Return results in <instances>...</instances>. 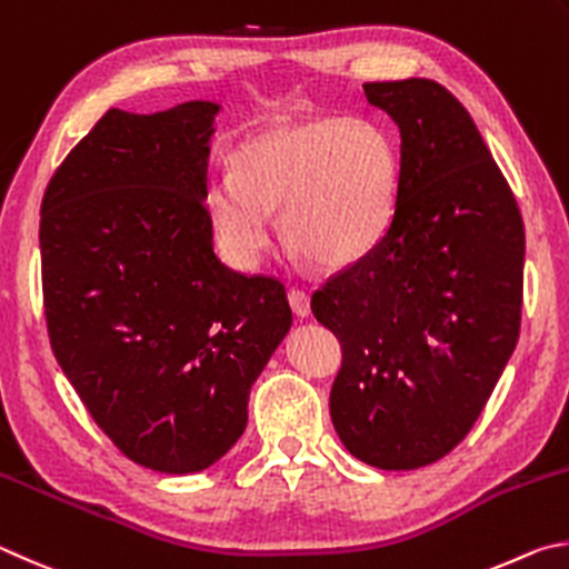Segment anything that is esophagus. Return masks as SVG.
<instances>
[{
  "label": "esophagus",
  "mask_w": 569,
  "mask_h": 569,
  "mask_svg": "<svg viewBox=\"0 0 569 569\" xmlns=\"http://www.w3.org/2000/svg\"><path fill=\"white\" fill-rule=\"evenodd\" d=\"M287 300H290V307H292V312L297 317H310V312H312L310 295L302 292V290H290V295H287Z\"/></svg>",
  "instance_id": "1"
}]
</instances>
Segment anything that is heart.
I'll list each match as a JSON object with an SVG mask.
<instances>
[{"instance_id":"obj_1","label":"heart","mask_w":569,"mask_h":569,"mask_svg":"<svg viewBox=\"0 0 569 569\" xmlns=\"http://www.w3.org/2000/svg\"><path fill=\"white\" fill-rule=\"evenodd\" d=\"M400 189V147L372 117L284 119L244 137L229 152V174L207 187L217 242L252 267L274 239L317 264L360 262L390 229Z\"/></svg>"}]
</instances>
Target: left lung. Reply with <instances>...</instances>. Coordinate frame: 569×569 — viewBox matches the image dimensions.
<instances>
[{
	"instance_id": "obj_1",
	"label": "left lung",
	"mask_w": 569,
	"mask_h": 569,
	"mask_svg": "<svg viewBox=\"0 0 569 569\" xmlns=\"http://www.w3.org/2000/svg\"><path fill=\"white\" fill-rule=\"evenodd\" d=\"M400 129L390 229L312 295L342 342L330 415L377 470L442 460L472 430L520 337L525 227L472 117L432 79L367 82Z\"/></svg>"
}]
</instances>
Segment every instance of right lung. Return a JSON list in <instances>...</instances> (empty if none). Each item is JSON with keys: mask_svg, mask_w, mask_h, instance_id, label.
Here are the masks:
<instances>
[{"mask_svg": "<svg viewBox=\"0 0 569 569\" xmlns=\"http://www.w3.org/2000/svg\"><path fill=\"white\" fill-rule=\"evenodd\" d=\"M219 109H109L42 199L57 362L109 440L167 475L232 450L249 390L292 327L282 282L214 254L204 194Z\"/></svg>", "mask_w": 569, "mask_h": 569, "instance_id": "right-lung-1", "label": "right lung"}]
</instances>
